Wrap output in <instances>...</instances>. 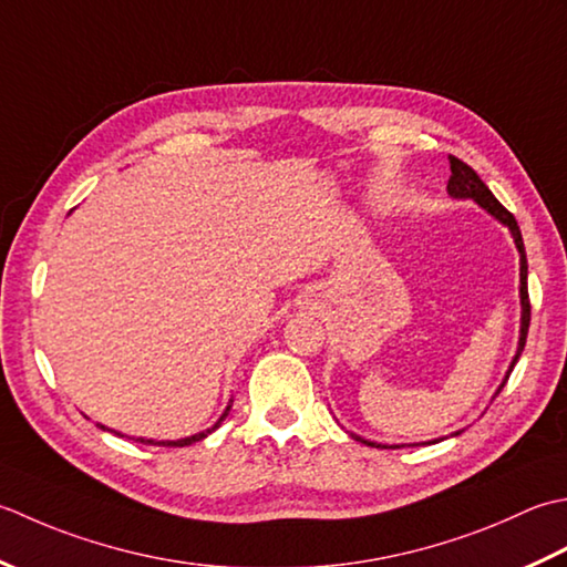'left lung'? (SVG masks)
<instances>
[{
  "mask_svg": "<svg viewBox=\"0 0 567 567\" xmlns=\"http://www.w3.org/2000/svg\"><path fill=\"white\" fill-rule=\"evenodd\" d=\"M447 158H450L447 193L455 195V198H472L477 205H482L489 215H494L496 219H499V223H504L506 227H509L512 235H514V241H516V249H518V254H522V338H518V352H516L514 362H512V369H514V364H516L518 357H522V350H524V344H526L528 322H530V300H528V286H526L528 264H526V249H524L522 229H518V225H516V217L509 210H506V207L499 200L494 198L492 190L487 186H484V181L477 176L475 168L467 166L465 161H460L457 156H447ZM512 369H509V374H512ZM509 374H506V379H509ZM504 384H506V381H504ZM352 437H354V441L367 443V445H372V447H386V445H379V443H372V441H364V437H360V435H352Z\"/></svg>",
  "mask_w": 567,
  "mask_h": 567,
  "instance_id": "8db88e82",
  "label": "left lung"
}]
</instances>
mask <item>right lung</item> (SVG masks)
I'll return each instance as SVG.
<instances>
[{"label": "right lung", "mask_w": 567, "mask_h": 567, "mask_svg": "<svg viewBox=\"0 0 567 567\" xmlns=\"http://www.w3.org/2000/svg\"><path fill=\"white\" fill-rule=\"evenodd\" d=\"M227 413H229V406H227V411L223 413V419H219L217 423H215V429H217V425L219 423H223L225 419H227ZM102 429H105V425H102ZM215 429H207L205 433H198V435H190V437H183V441H144V437H134V441L136 443H144V445H166V447H186V445H193V443H198V441H203V437H207V435H210ZM120 435V433H117Z\"/></svg>", "instance_id": "right-lung-1"}]
</instances>
